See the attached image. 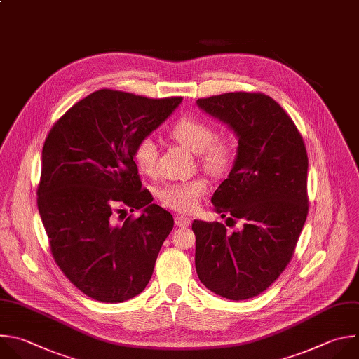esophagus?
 <instances>
[{
    "label": "esophagus",
    "instance_id": "34e87169",
    "mask_svg": "<svg viewBox=\"0 0 359 359\" xmlns=\"http://www.w3.org/2000/svg\"><path fill=\"white\" fill-rule=\"evenodd\" d=\"M175 224H177V226L188 228L191 225V219L187 217H182V215H178V217H175Z\"/></svg>",
    "mask_w": 359,
    "mask_h": 359
}]
</instances>
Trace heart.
<instances>
[{"instance_id": "b5f03b06", "label": "heart", "mask_w": 359, "mask_h": 359, "mask_svg": "<svg viewBox=\"0 0 359 359\" xmlns=\"http://www.w3.org/2000/svg\"><path fill=\"white\" fill-rule=\"evenodd\" d=\"M167 135L185 150L195 153L199 165L212 175L225 174L235 157L233 140L229 135L213 134L212 126L195 116H182L175 120ZM140 172L153 175L157 170V146L151 138L138 140L131 153ZM208 191V180L196 177L182 182L165 185L160 191L161 202L178 212L192 213L198 209L202 195Z\"/></svg>"}]
</instances>
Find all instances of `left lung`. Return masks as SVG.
Returning <instances> with one entry per match:
<instances>
[{
  "instance_id": "8db88e82",
  "label": "left lung",
  "mask_w": 359,
  "mask_h": 359,
  "mask_svg": "<svg viewBox=\"0 0 359 359\" xmlns=\"http://www.w3.org/2000/svg\"><path fill=\"white\" fill-rule=\"evenodd\" d=\"M196 103L239 137L235 165L210 201L221 218L243 221L232 233L221 222H192L196 273L215 294L248 300L269 289L294 255L309 213L306 144L292 117L264 93Z\"/></svg>"
}]
</instances>
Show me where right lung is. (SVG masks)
<instances>
[{
	"label": "right lung",
	"mask_w": 359,
	"mask_h": 359,
	"mask_svg": "<svg viewBox=\"0 0 359 359\" xmlns=\"http://www.w3.org/2000/svg\"><path fill=\"white\" fill-rule=\"evenodd\" d=\"M181 100L102 89L72 106L45 140L36 191L41 219L56 264L90 299L130 300L153 276L174 218L141 188L131 153ZM116 203L145 210L116 224L115 212L123 210Z\"/></svg>",
	"instance_id": "right-lung-1"
}]
</instances>
